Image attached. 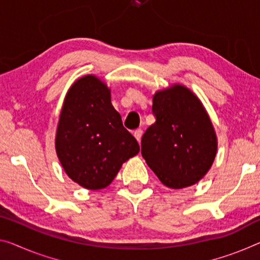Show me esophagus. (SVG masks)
<instances>
[{
	"label": "esophagus",
	"instance_id": "obj_1",
	"mask_svg": "<svg viewBox=\"0 0 260 260\" xmlns=\"http://www.w3.org/2000/svg\"><path fill=\"white\" fill-rule=\"evenodd\" d=\"M134 136H135V138L138 141V143H141V139H142V136H143V130L142 129L135 130L134 131Z\"/></svg>",
	"mask_w": 260,
	"mask_h": 260
}]
</instances>
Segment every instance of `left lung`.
Here are the masks:
<instances>
[{"mask_svg":"<svg viewBox=\"0 0 260 260\" xmlns=\"http://www.w3.org/2000/svg\"><path fill=\"white\" fill-rule=\"evenodd\" d=\"M155 122L142 137V155L164 185L180 189L205 177L216 155L213 124L200 100L175 85L153 96Z\"/></svg>","mask_w":260,"mask_h":260,"instance_id":"8db88e82","label":"left lung"}]
</instances>
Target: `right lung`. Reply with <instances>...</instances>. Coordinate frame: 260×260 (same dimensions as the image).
<instances>
[{
  "label": "right lung",
  "mask_w": 260,
  "mask_h": 260,
  "mask_svg": "<svg viewBox=\"0 0 260 260\" xmlns=\"http://www.w3.org/2000/svg\"><path fill=\"white\" fill-rule=\"evenodd\" d=\"M55 150L72 180L93 190L111 183L122 164L139 152L111 105L110 90L94 75L79 79L67 93Z\"/></svg>",
  "instance_id": "1"
}]
</instances>
